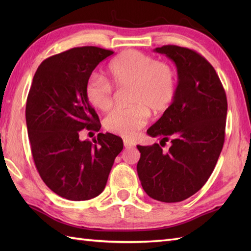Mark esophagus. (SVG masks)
<instances>
[{
  "instance_id": "34e87169",
  "label": "esophagus",
  "mask_w": 251,
  "mask_h": 251,
  "mask_svg": "<svg viewBox=\"0 0 251 251\" xmlns=\"http://www.w3.org/2000/svg\"><path fill=\"white\" fill-rule=\"evenodd\" d=\"M124 147L126 148V149H128V148H131V147H135V143L134 142H131L130 140H125L124 139Z\"/></svg>"
}]
</instances>
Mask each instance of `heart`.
<instances>
[{
	"mask_svg": "<svg viewBox=\"0 0 251 251\" xmlns=\"http://www.w3.org/2000/svg\"><path fill=\"white\" fill-rule=\"evenodd\" d=\"M110 82L116 87H130L127 109H117L104 121L105 128L124 138H132L154 115L172 106L177 92V75L172 66L135 50H126L112 60L108 68ZM85 95L89 104L99 111L113 105V87L97 75L88 78Z\"/></svg>",
	"mask_w": 251,
	"mask_h": 251,
	"instance_id": "heart-1",
	"label": "heart"
}]
</instances>
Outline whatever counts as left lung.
I'll use <instances>...</instances> for the list:
<instances>
[{
	"mask_svg": "<svg viewBox=\"0 0 251 251\" xmlns=\"http://www.w3.org/2000/svg\"><path fill=\"white\" fill-rule=\"evenodd\" d=\"M154 51L175 62L178 85L172 106L147 132L161 145L170 141V148L137 146V173L149 196L177 202L201 190L214 172L225 143L226 96L214 67L196 51L176 45Z\"/></svg>",
	"mask_w": 251,
	"mask_h": 251,
	"instance_id": "obj_1",
	"label": "left lung"
}]
</instances>
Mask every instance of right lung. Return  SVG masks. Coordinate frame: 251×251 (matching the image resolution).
Here are the masks:
<instances>
[{
    "mask_svg": "<svg viewBox=\"0 0 251 251\" xmlns=\"http://www.w3.org/2000/svg\"><path fill=\"white\" fill-rule=\"evenodd\" d=\"M113 51L75 47L47 58L34 74L25 105V122L35 167L49 188L63 199L87 201L105 188L122 138L99 132L93 142L81 130L101 124L86 99L85 86L95 68Z\"/></svg>",
    "mask_w": 251,
    "mask_h": 251,
    "instance_id": "add662e5",
    "label": "right lung"
}]
</instances>
